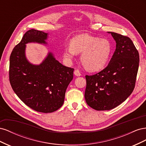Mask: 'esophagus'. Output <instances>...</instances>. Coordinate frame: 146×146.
Here are the masks:
<instances>
[{
	"mask_svg": "<svg viewBox=\"0 0 146 146\" xmlns=\"http://www.w3.org/2000/svg\"><path fill=\"white\" fill-rule=\"evenodd\" d=\"M74 73L75 75H76V76H81V73H80V72L79 71V70H78V69H76V70H75Z\"/></svg>",
	"mask_w": 146,
	"mask_h": 146,
	"instance_id": "esophagus-1",
	"label": "esophagus"
}]
</instances>
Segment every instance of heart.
Segmentation results:
<instances>
[{
    "instance_id": "b5f03b06",
    "label": "heart",
    "mask_w": 146,
    "mask_h": 146,
    "mask_svg": "<svg viewBox=\"0 0 146 146\" xmlns=\"http://www.w3.org/2000/svg\"><path fill=\"white\" fill-rule=\"evenodd\" d=\"M111 45L106 39L82 34L74 37L64 50L65 58L72 60L77 53H82L81 61L86 69L99 71L107 64L111 54Z\"/></svg>"
}]
</instances>
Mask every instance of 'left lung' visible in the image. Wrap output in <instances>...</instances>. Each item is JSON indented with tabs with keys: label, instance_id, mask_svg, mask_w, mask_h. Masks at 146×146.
<instances>
[{
	"label": "left lung",
	"instance_id": "8db88e82",
	"mask_svg": "<svg viewBox=\"0 0 146 146\" xmlns=\"http://www.w3.org/2000/svg\"><path fill=\"white\" fill-rule=\"evenodd\" d=\"M108 33L116 42L111 60L99 72L85 76L86 102L98 111L113 109L129 98L135 86L139 63L138 51L130 38Z\"/></svg>",
	"mask_w": 146,
	"mask_h": 146
}]
</instances>
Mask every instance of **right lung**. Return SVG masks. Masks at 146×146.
Returning <instances> with one entry per match:
<instances>
[{"label": "right lung", "mask_w": 146, "mask_h": 146, "mask_svg": "<svg viewBox=\"0 0 146 146\" xmlns=\"http://www.w3.org/2000/svg\"><path fill=\"white\" fill-rule=\"evenodd\" d=\"M47 38V33L42 31L28 30L12 50L9 68L10 82L16 94L30 108L44 113L55 111L63 105L74 70L61 64L50 52L39 65L29 62L26 44H46Z\"/></svg>", "instance_id": "1"}]
</instances>
